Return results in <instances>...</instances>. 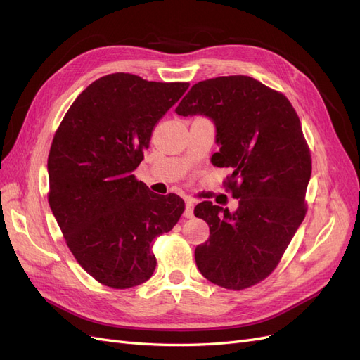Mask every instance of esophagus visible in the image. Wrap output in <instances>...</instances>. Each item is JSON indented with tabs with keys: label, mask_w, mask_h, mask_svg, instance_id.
Instances as JSON below:
<instances>
[{
	"label": "esophagus",
	"mask_w": 360,
	"mask_h": 360,
	"mask_svg": "<svg viewBox=\"0 0 360 360\" xmlns=\"http://www.w3.org/2000/svg\"><path fill=\"white\" fill-rule=\"evenodd\" d=\"M193 201L192 200H186V209H184V217H188V219H191V217H193Z\"/></svg>",
	"instance_id": "obj_1"
}]
</instances>
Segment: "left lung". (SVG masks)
Masks as SVG:
<instances>
[{"label": "left lung", "mask_w": 360, "mask_h": 360, "mask_svg": "<svg viewBox=\"0 0 360 360\" xmlns=\"http://www.w3.org/2000/svg\"><path fill=\"white\" fill-rule=\"evenodd\" d=\"M176 112L214 123L212 162L233 171L225 186L238 200L234 213L212 201L195 207L210 228L197 266L219 287H252L275 270L307 214L312 165L300 120L284 94L243 75L195 84Z\"/></svg>", "instance_id": "1"}]
</instances>
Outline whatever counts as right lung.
Returning a JSON list of instances; mask_svg holds the SVG:
<instances>
[{
    "mask_svg": "<svg viewBox=\"0 0 360 360\" xmlns=\"http://www.w3.org/2000/svg\"><path fill=\"white\" fill-rule=\"evenodd\" d=\"M188 82L102 76L76 97L53 136L48 201L70 252L101 284L124 290L156 269L151 242L184 210L176 193L156 195L134 171L159 120Z\"/></svg>",
    "mask_w": 360,
    "mask_h": 360,
    "instance_id": "1",
    "label": "right lung"
}]
</instances>
